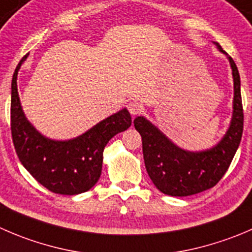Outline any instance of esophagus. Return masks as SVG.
<instances>
[{
    "instance_id": "1",
    "label": "esophagus",
    "mask_w": 252,
    "mask_h": 252,
    "mask_svg": "<svg viewBox=\"0 0 252 252\" xmlns=\"http://www.w3.org/2000/svg\"><path fill=\"white\" fill-rule=\"evenodd\" d=\"M126 107H128V111L131 116H136V114H139L143 111V106L136 101H130L126 104Z\"/></svg>"
}]
</instances>
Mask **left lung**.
<instances>
[{
  "instance_id": "obj_1",
  "label": "left lung",
  "mask_w": 252,
  "mask_h": 252,
  "mask_svg": "<svg viewBox=\"0 0 252 252\" xmlns=\"http://www.w3.org/2000/svg\"><path fill=\"white\" fill-rule=\"evenodd\" d=\"M219 50L228 56L218 43ZM233 70V118L225 135L213 148L198 153L183 150L161 133L144 117L134 119V126L143 140V155L149 177L158 191L173 197H186L214 187L230 166L240 144L244 129V112L240 92V75L235 63L228 56Z\"/></svg>"
}]
</instances>
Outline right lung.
I'll return each instance as SVG.
<instances>
[{
    "instance_id": "right-lung-1",
    "label": "right lung",
    "mask_w": 252,
    "mask_h": 252,
    "mask_svg": "<svg viewBox=\"0 0 252 252\" xmlns=\"http://www.w3.org/2000/svg\"><path fill=\"white\" fill-rule=\"evenodd\" d=\"M26 58L16 67L11 86L12 140L19 161L54 193L74 196L89 191L101 176L104 146L116 134L130 126V113L122 109L70 140L45 138L29 123L19 102L17 75Z\"/></svg>"
}]
</instances>
